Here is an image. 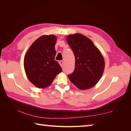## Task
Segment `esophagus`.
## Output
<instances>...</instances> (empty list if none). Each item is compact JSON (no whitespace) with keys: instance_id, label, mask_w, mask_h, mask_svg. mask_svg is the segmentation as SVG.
Wrapping results in <instances>:
<instances>
[{"instance_id":"34e87169","label":"esophagus","mask_w":131,"mask_h":131,"mask_svg":"<svg viewBox=\"0 0 131 131\" xmlns=\"http://www.w3.org/2000/svg\"><path fill=\"white\" fill-rule=\"evenodd\" d=\"M59 63H60V66H61V67H62L63 65L64 62H63V61H60V62H59Z\"/></svg>"}]
</instances>
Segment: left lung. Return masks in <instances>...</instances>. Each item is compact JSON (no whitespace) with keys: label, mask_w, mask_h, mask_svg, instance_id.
I'll return each instance as SVG.
<instances>
[{"label":"left lung","mask_w":131,"mask_h":131,"mask_svg":"<svg viewBox=\"0 0 131 131\" xmlns=\"http://www.w3.org/2000/svg\"><path fill=\"white\" fill-rule=\"evenodd\" d=\"M75 58L74 71L68 75L73 84L81 90L94 87L102 75L105 60L100 50L90 39L81 34L66 38Z\"/></svg>","instance_id":"1"}]
</instances>
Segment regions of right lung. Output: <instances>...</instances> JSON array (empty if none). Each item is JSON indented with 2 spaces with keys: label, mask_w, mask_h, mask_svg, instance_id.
Returning a JSON list of instances; mask_svg holds the SVG:
<instances>
[{
  "label": "right lung",
  "mask_w": 131,
  "mask_h": 131,
  "mask_svg": "<svg viewBox=\"0 0 131 131\" xmlns=\"http://www.w3.org/2000/svg\"><path fill=\"white\" fill-rule=\"evenodd\" d=\"M56 36L44 35L38 38L26 53L24 65L27 78L39 88L49 87L62 70L54 60Z\"/></svg>",
  "instance_id": "obj_1"
}]
</instances>
